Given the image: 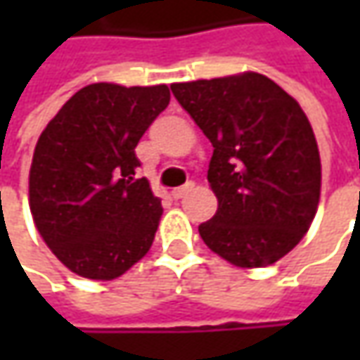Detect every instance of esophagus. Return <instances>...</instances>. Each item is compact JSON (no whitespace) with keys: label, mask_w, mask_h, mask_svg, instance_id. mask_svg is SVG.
<instances>
[{"label":"esophagus","mask_w":360,"mask_h":360,"mask_svg":"<svg viewBox=\"0 0 360 360\" xmlns=\"http://www.w3.org/2000/svg\"><path fill=\"white\" fill-rule=\"evenodd\" d=\"M192 190H194V182H188V184H184V186L174 188L172 198H174V200H180V198H184L188 192H192Z\"/></svg>","instance_id":"34e87169"}]
</instances>
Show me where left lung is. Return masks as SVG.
I'll use <instances>...</instances> for the list:
<instances>
[{"label":"left lung","mask_w":360,"mask_h":360,"mask_svg":"<svg viewBox=\"0 0 360 360\" xmlns=\"http://www.w3.org/2000/svg\"><path fill=\"white\" fill-rule=\"evenodd\" d=\"M212 142L208 182L216 214L204 244L236 266L260 269L288 255L311 229L321 196V156L298 102L262 74L170 86Z\"/></svg>","instance_id":"obj_1"}]
</instances>
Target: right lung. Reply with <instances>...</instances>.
I'll list each match as a JSON object with an SVG mask.
<instances>
[{
	"mask_svg": "<svg viewBox=\"0 0 360 360\" xmlns=\"http://www.w3.org/2000/svg\"><path fill=\"white\" fill-rule=\"evenodd\" d=\"M168 104L164 84H91L62 105L35 144L30 170L35 229L84 278H118L154 242L162 204L148 180L136 178V146Z\"/></svg>",
	"mask_w": 360,
	"mask_h": 360,
	"instance_id": "1",
	"label": "right lung"
}]
</instances>
